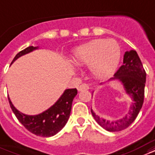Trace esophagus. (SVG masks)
Segmentation results:
<instances>
[{"instance_id":"34e87169","label":"esophagus","mask_w":155,"mask_h":155,"mask_svg":"<svg viewBox=\"0 0 155 155\" xmlns=\"http://www.w3.org/2000/svg\"><path fill=\"white\" fill-rule=\"evenodd\" d=\"M89 89V86L87 84H82L80 86H78V90L79 91H83V90H87Z\"/></svg>"}]
</instances>
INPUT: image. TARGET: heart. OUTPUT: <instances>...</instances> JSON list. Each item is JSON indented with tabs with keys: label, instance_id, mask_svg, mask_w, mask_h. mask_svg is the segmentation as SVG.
<instances>
[{
	"label": "heart",
	"instance_id": "1",
	"mask_svg": "<svg viewBox=\"0 0 155 155\" xmlns=\"http://www.w3.org/2000/svg\"><path fill=\"white\" fill-rule=\"evenodd\" d=\"M75 62L89 66L97 77H105L115 70L121 57L118 43L113 39H94L78 48L74 53Z\"/></svg>",
	"mask_w": 155,
	"mask_h": 155
}]
</instances>
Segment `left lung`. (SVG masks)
<instances>
[{"mask_svg":"<svg viewBox=\"0 0 155 155\" xmlns=\"http://www.w3.org/2000/svg\"><path fill=\"white\" fill-rule=\"evenodd\" d=\"M113 79L121 81L126 92L134 101L128 115L117 121H106L96 115L92 109L91 113L95 121L105 130L120 131L127 128L135 121L144 103L146 73L136 51L130 50L125 52L123 65L120 66Z\"/></svg>","mask_w":155,"mask_h":155,"instance_id":"left-lung-1","label":"left lung"}]
</instances>
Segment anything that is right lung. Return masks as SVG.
I'll return each mask as SVG.
<instances>
[{"mask_svg": "<svg viewBox=\"0 0 155 155\" xmlns=\"http://www.w3.org/2000/svg\"><path fill=\"white\" fill-rule=\"evenodd\" d=\"M37 48H38L30 46L24 49L15 57L12 62L19 57L27 54ZM76 94V89H66L53 106L42 113L35 116L25 115L20 113L14 107L10 98H8V99L10 107L15 117L27 130L36 136L50 137L59 132L66 124L71 111L72 102Z\"/></svg>", "mask_w": 155, "mask_h": 155, "instance_id": "1", "label": "right lung"}]
</instances>
